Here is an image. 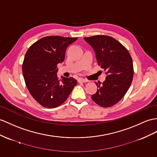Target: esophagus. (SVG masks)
Here are the masks:
<instances>
[{"mask_svg":"<svg viewBox=\"0 0 157 157\" xmlns=\"http://www.w3.org/2000/svg\"><path fill=\"white\" fill-rule=\"evenodd\" d=\"M87 81H88L87 80L83 79V78H80L78 79V82H87Z\"/></svg>","mask_w":157,"mask_h":157,"instance_id":"obj_1","label":"esophagus"}]
</instances>
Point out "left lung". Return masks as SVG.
<instances>
[{
	"mask_svg": "<svg viewBox=\"0 0 157 157\" xmlns=\"http://www.w3.org/2000/svg\"><path fill=\"white\" fill-rule=\"evenodd\" d=\"M84 39L93 48L98 65L106 74L102 84L95 82L97 91L91 98L102 107H110L121 100L131 85L134 75L131 56L123 44L111 36L95 35Z\"/></svg>",
	"mask_w": 157,
	"mask_h": 157,
	"instance_id": "obj_1",
	"label": "left lung"
}]
</instances>
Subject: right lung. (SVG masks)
<instances>
[{
	"mask_svg": "<svg viewBox=\"0 0 157 157\" xmlns=\"http://www.w3.org/2000/svg\"><path fill=\"white\" fill-rule=\"evenodd\" d=\"M77 38L48 36L33 43L26 51L22 63L26 86L34 100L44 107L62 105L76 85L72 77L59 80L57 64L63 63L68 46Z\"/></svg>",
	"mask_w": 157,
	"mask_h": 157,
	"instance_id": "obj_1",
	"label": "right lung"
}]
</instances>
